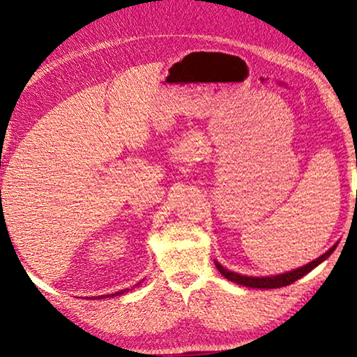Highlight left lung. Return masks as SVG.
I'll list each match as a JSON object with an SVG mask.
<instances>
[{"label":"left lung","instance_id":"obj_1","mask_svg":"<svg viewBox=\"0 0 357 357\" xmlns=\"http://www.w3.org/2000/svg\"><path fill=\"white\" fill-rule=\"evenodd\" d=\"M338 244V243H337ZM337 244H333L331 249H328L326 254H322L321 257H317L316 260H312L310 263H306L305 266H300L297 270L287 271V273H281L276 274V276H261V278H255V276H243V274L229 271L227 268L222 266L220 263L215 261L217 270L222 273V276H225L228 281L239 284V286H245V287H252V289H278V287H286L289 284H292L297 281V279L303 278L305 274H308L311 270H314L317 265H321L322 261L327 260L333 250H335Z\"/></svg>","mask_w":357,"mask_h":357}]
</instances>
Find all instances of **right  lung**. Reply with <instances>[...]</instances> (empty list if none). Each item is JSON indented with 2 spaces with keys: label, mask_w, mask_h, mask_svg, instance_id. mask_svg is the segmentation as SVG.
Listing matches in <instances>:
<instances>
[{
  "label": "right lung",
  "mask_w": 357,
  "mask_h": 357,
  "mask_svg": "<svg viewBox=\"0 0 357 357\" xmlns=\"http://www.w3.org/2000/svg\"><path fill=\"white\" fill-rule=\"evenodd\" d=\"M139 284H140V282H137L134 287H137V286H139ZM128 290H129V289H124V290H119V292H114V294H108V295H100V297H98V298H109V297H118V295H123V294H126V292H128Z\"/></svg>",
  "instance_id": "right-lung-1"
}]
</instances>
